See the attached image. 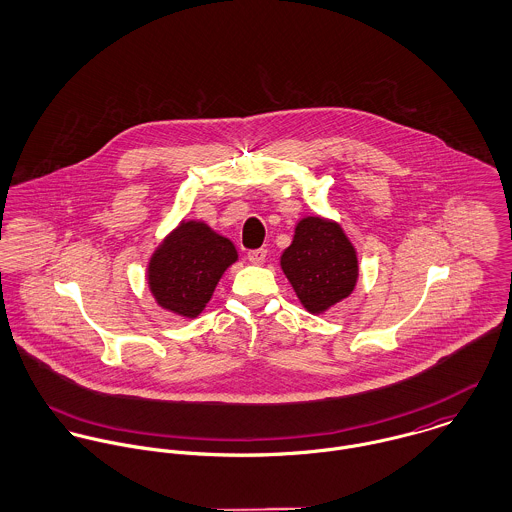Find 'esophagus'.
<instances>
[{
	"mask_svg": "<svg viewBox=\"0 0 512 512\" xmlns=\"http://www.w3.org/2000/svg\"><path fill=\"white\" fill-rule=\"evenodd\" d=\"M266 256H268V250H266V248L250 250V252H248V262H252V264H264Z\"/></svg>",
	"mask_w": 512,
	"mask_h": 512,
	"instance_id": "1",
	"label": "esophagus"
}]
</instances>
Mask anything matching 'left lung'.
<instances>
[{
    "mask_svg": "<svg viewBox=\"0 0 512 512\" xmlns=\"http://www.w3.org/2000/svg\"><path fill=\"white\" fill-rule=\"evenodd\" d=\"M282 270L311 313L345 299L359 276L357 252L341 226L319 217L299 220L293 242L282 254Z\"/></svg>",
    "mask_w": 512,
    "mask_h": 512,
    "instance_id": "obj_1",
    "label": "left lung"
}]
</instances>
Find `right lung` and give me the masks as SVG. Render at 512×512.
I'll list each match as a JSON object with an SVG mask.
<instances>
[{
	"label": "right lung",
	"mask_w": 512,
	"mask_h": 512,
	"mask_svg": "<svg viewBox=\"0 0 512 512\" xmlns=\"http://www.w3.org/2000/svg\"><path fill=\"white\" fill-rule=\"evenodd\" d=\"M236 262L234 244L205 222H181L149 262V288L157 303L183 317H197Z\"/></svg>",
	"instance_id": "add662e5"
}]
</instances>
